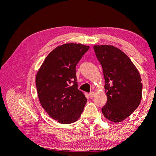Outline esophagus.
Segmentation results:
<instances>
[{
  "label": "esophagus",
  "instance_id": "1",
  "mask_svg": "<svg viewBox=\"0 0 156 156\" xmlns=\"http://www.w3.org/2000/svg\"><path fill=\"white\" fill-rule=\"evenodd\" d=\"M89 96L90 98H93L94 96V92H90L89 94Z\"/></svg>",
  "mask_w": 156,
  "mask_h": 156
}]
</instances>
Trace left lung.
I'll return each instance as SVG.
<instances>
[{"mask_svg": "<svg viewBox=\"0 0 156 156\" xmlns=\"http://www.w3.org/2000/svg\"><path fill=\"white\" fill-rule=\"evenodd\" d=\"M105 79L107 103L102 108L106 119L118 123L139 105L143 83L138 69L124 52L112 45H94Z\"/></svg>", "mask_w": 156, "mask_h": 156, "instance_id": "obj_1", "label": "left lung"}]
</instances>
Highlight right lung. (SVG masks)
<instances>
[{
  "label": "right lung",
  "mask_w": 156,
  "mask_h": 156,
  "mask_svg": "<svg viewBox=\"0 0 156 156\" xmlns=\"http://www.w3.org/2000/svg\"><path fill=\"white\" fill-rule=\"evenodd\" d=\"M90 47L65 44L52 51L36 77L37 96L47 113L62 124L76 122L87 101L77 88L75 67Z\"/></svg>",
  "instance_id": "add662e5"
}]
</instances>
